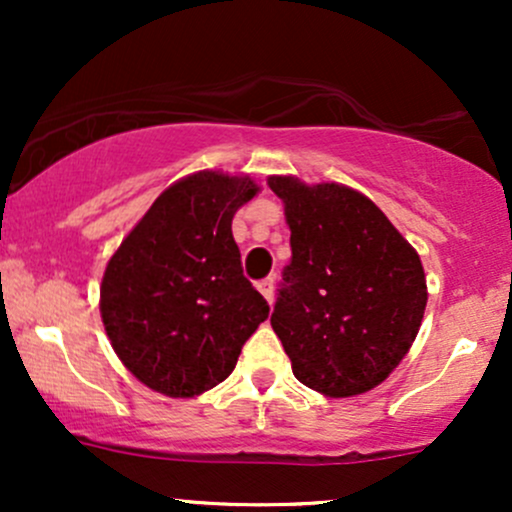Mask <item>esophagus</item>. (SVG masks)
I'll return each mask as SVG.
<instances>
[{"mask_svg": "<svg viewBox=\"0 0 512 512\" xmlns=\"http://www.w3.org/2000/svg\"><path fill=\"white\" fill-rule=\"evenodd\" d=\"M257 289H260L264 301H267L269 305L274 303V279H272V276H269V279H262L260 284H257Z\"/></svg>", "mask_w": 512, "mask_h": 512, "instance_id": "34e87169", "label": "esophagus"}]
</instances>
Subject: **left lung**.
I'll return each instance as SVG.
<instances>
[{"label": "left lung", "mask_w": 512, "mask_h": 512, "mask_svg": "<svg viewBox=\"0 0 512 512\" xmlns=\"http://www.w3.org/2000/svg\"><path fill=\"white\" fill-rule=\"evenodd\" d=\"M284 202L291 264L272 330L293 375L325 397L378 387L419 334L428 301L419 252L366 195L339 182L269 175Z\"/></svg>", "instance_id": "obj_1"}]
</instances>
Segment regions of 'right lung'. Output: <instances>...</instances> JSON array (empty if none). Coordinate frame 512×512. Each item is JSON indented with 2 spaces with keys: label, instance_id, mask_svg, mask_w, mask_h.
<instances>
[{
  "label": "right lung",
  "instance_id": "obj_1",
  "mask_svg": "<svg viewBox=\"0 0 512 512\" xmlns=\"http://www.w3.org/2000/svg\"><path fill=\"white\" fill-rule=\"evenodd\" d=\"M260 192L250 175L197 170L163 190L105 267L101 317L139 383L190 399L236 368L269 305L240 267L231 223Z\"/></svg>",
  "mask_w": 512,
  "mask_h": 512
}]
</instances>
